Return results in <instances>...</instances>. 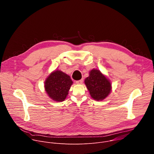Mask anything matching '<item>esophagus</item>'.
<instances>
[{
	"mask_svg": "<svg viewBox=\"0 0 154 154\" xmlns=\"http://www.w3.org/2000/svg\"><path fill=\"white\" fill-rule=\"evenodd\" d=\"M83 79H81L80 80H77V81H76V83L77 84H82L83 83Z\"/></svg>",
	"mask_w": 154,
	"mask_h": 154,
	"instance_id": "obj_1",
	"label": "esophagus"
}]
</instances>
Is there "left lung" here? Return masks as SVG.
<instances>
[{
  "label": "left lung",
  "instance_id": "8db88e82",
  "mask_svg": "<svg viewBox=\"0 0 154 154\" xmlns=\"http://www.w3.org/2000/svg\"><path fill=\"white\" fill-rule=\"evenodd\" d=\"M88 90L93 99L97 101L105 99L112 91L109 80L99 70L92 69L90 75L85 80Z\"/></svg>",
  "mask_w": 154,
  "mask_h": 154
}]
</instances>
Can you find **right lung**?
Wrapping results in <instances>:
<instances>
[{"instance_id": "obj_1", "label": "right lung", "mask_w": 154, "mask_h": 154, "mask_svg": "<svg viewBox=\"0 0 154 154\" xmlns=\"http://www.w3.org/2000/svg\"><path fill=\"white\" fill-rule=\"evenodd\" d=\"M72 83L68 75L61 71L56 70L46 79L45 88L50 98L54 101L62 102L66 98Z\"/></svg>"}]
</instances>
